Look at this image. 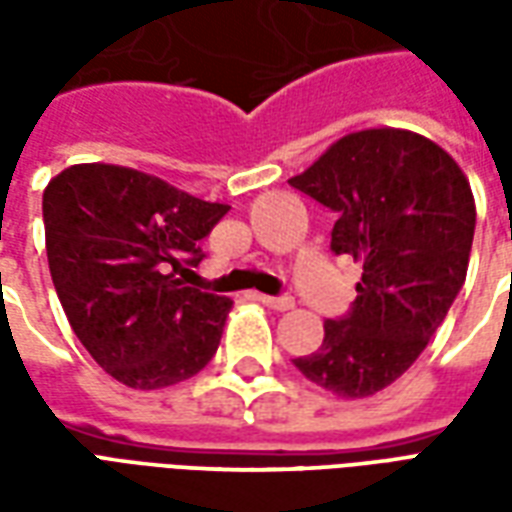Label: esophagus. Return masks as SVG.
Returning <instances> with one entry per match:
<instances>
[{"mask_svg":"<svg viewBox=\"0 0 512 512\" xmlns=\"http://www.w3.org/2000/svg\"><path fill=\"white\" fill-rule=\"evenodd\" d=\"M257 301L260 304H266V307H271V310H293V299L290 296H266V293H257Z\"/></svg>","mask_w":512,"mask_h":512,"instance_id":"1","label":"esophagus"}]
</instances>
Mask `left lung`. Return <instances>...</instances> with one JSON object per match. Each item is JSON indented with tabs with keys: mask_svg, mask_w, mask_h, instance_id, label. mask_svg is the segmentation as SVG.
<instances>
[{
	"mask_svg": "<svg viewBox=\"0 0 512 512\" xmlns=\"http://www.w3.org/2000/svg\"><path fill=\"white\" fill-rule=\"evenodd\" d=\"M288 183L334 213V255L362 263L351 310L293 365L334 395H376L417 362L461 293L477 222L469 180L425 136L370 128Z\"/></svg>",
	"mask_w": 512,
	"mask_h": 512,
	"instance_id": "1",
	"label": "left lung"
}]
</instances>
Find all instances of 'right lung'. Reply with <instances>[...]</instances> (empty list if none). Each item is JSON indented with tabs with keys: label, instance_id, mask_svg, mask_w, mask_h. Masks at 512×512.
I'll return each mask as SVG.
<instances>
[{
	"label": "right lung",
	"instance_id": "add662e5",
	"mask_svg": "<svg viewBox=\"0 0 512 512\" xmlns=\"http://www.w3.org/2000/svg\"><path fill=\"white\" fill-rule=\"evenodd\" d=\"M227 211L115 164H76L46 186L54 290L73 334L120 384H180L213 359L233 301L180 277Z\"/></svg>",
	"mask_w": 512,
	"mask_h": 512
}]
</instances>
